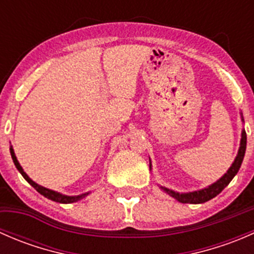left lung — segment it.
Wrapping results in <instances>:
<instances>
[{
    "label": "left lung",
    "mask_w": 254,
    "mask_h": 254,
    "mask_svg": "<svg viewBox=\"0 0 254 254\" xmlns=\"http://www.w3.org/2000/svg\"><path fill=\"white\" fill-rule=\"evenodd\" d=\"M240 114H241V119H242V123H245L242 113H240ZM246 145H247V135H246L245 129H242V132H241L240 147H238L237 156L235 157V161L232 162L231 167L227 170V172L225 173L221 178L217 179L215 183L210 184V186L206 187V188L199 189V190L189 191V193H179V191H175V190H172V189H168V188H166V187L160 186V184H158V187H160V188L162 189L165 193H167L168 195H171L172 198H175L176 200H178L179 203L203 204V203H205V201H209L210 199L215 198L217 194L221 193V191L224 190L227 186H229V183L232 181V178L237 175L238 170H240L241 165H242L243 157H245ZM150 170H152L151 160H150Z\"/></svg>",
    "instance_id": "left-lung-1"
}]
</instances>
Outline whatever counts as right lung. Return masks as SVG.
I'll use <instances>...</instances> for the list:
<instances>
[{"mask_svg":"<svg viewBox=\"0 0 254 254\" xmlns=\"http://www.w3.org/2000/svg\"><path fill=\"white\" fill-rule=\"evenodd\" d=\"M9 151H11V156H12V160H13V162H14V166H16L17 170L19 171L20 175L23 176V178H24L25 181H27L28 183L33 187V188L37 189V191H39L42 195H44L45 198L50 199V200H53V201H56V203L71 204V203H76V201L81 200V199H83L84 196H87L89 194V191H87V193L79 194V195H65V194H61V193H59V191L51 190V189H48V188H45V187L39 186V184L35 183L34 181H32V179L29 178V176L24 172V170L22 168V166H20L19 162H18L16 153H14V150H13V146L12 145L9 146Z\"/></svg>","mask_w":254,"mask_h":254,"instance_id":"right-lung-1","label":"right lung"}]
</instances>
